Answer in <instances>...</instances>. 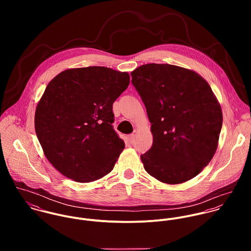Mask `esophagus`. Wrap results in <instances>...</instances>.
<instances>
[{"label": "esophagus", "instance_id": "1", "mask_svg": "<svg viewBox=\"0 0 251 251\" xmlns=\"http://www.w3.org/2000/svg\"><path fill=\"white\" fill-rule=\"evenodd\" d=\"M133 141H134V134H130V135L126 136V142L127 143L132 144Z\"/></svg>", "mask_w": 251, "mask_h": 251}]
</instances>
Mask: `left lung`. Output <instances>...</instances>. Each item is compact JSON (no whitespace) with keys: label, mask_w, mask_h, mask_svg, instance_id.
I'll return each mask as SVG.
<instances>
[{"label":"left lung","mask_w":251,"mask_h":251,"mask_svg":"<svg viewBox=\"0 0 251 251\" xmlns=\"http://www.w3.org/2000/svg\"><path fill=\"white\" fill-rule=\"evenodd\" d=\"M151 124V148L141 154L145 170L176 184L197 176L212 160L222 112L206 80L172 65L148 64L130 73Z\"/></svg>","instance_id":"left-lung-1"}]
</instances>
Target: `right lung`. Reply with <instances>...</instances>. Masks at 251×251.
I'll list each match as a JSON object with an SVG mask.
<instances>
[{"label":"right lung","mask_w":251,"mask_h":251,"mask_svg":"<svg viewBox=\"0 0 251 251\" xmlns=\"http://www.w3.org/2000/svg\"><path fill=\"white\" fill-rule=\"evenodd\" d=\"M129 84L127 72L104 67L67 70L47 85L36 109V136L64 176L90 182L110 173L125 148L113 128V103Z\"/></svg>","instance_id":"right-lung-1"}]
</instances>
